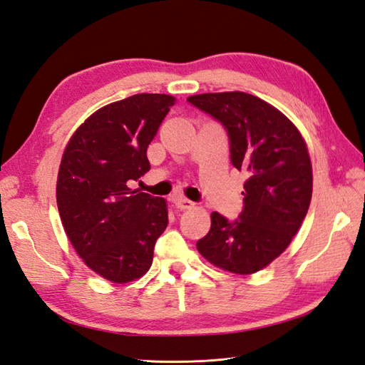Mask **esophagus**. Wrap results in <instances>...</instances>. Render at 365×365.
<instances>
[{
    "mask_svg": "<svg viewBox=\"0 0 365 365\" xmlns=\"http://www.w3.org/2000/svg\"><path fill=\"white\" fill-rule=\"evenodd\" d=\"M174 204H175L177 208H180V210H188V208L195 207V202H192V200H190L187 197H182V196L175 197L174 199Z\"/></svg>",
    "mask_w": 365,
    "mask_h": 365,
    "instance_id": "obj_1",
    "label": "esophagus"
}]
</instances>
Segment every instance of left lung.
Returning <instances> with one entry per match:
<instances>
[{
  "instance_id": "1",
  "label": "left lung",
  "mask_w": 365,
  "mask_h": 365,
  "mask_svg": "<svg viewBox=\"0 0 365 365\" xmlns=\"http://www.w3.org/2000/svg\"><path fill=\"white\" fill-rule=\"evenodd\" d=\"M227 131L230 163L247 175L243 210L229 221L212 213L197 251L230 273L265 268L290 245L312 197V166L304 139L274 106L246 92L188 97Z\"/></svg>"
}]
</instances>
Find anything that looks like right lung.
<instances>
[{
	"label": "right lung",
	"mask_w": 365,
	"mask_h": 365,
	"mask_svg": "<svg viewBox=\"0 0 365 365\" xmlns=\"http://www.w3.org/2000/svg\"><path fill=\"white\" fill-rule=\"evenodd\" d=\"M175 98L136 94L100 108L68 141L58 174V210L84 263L111 282L149 271L168 227L166 200L131 190L150 169L147 147Z\"/></svg>",
	"instance_id": "1"
}]
</instances>
